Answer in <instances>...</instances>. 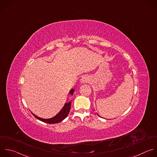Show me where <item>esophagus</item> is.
I'll use <instances>...</instances> for the list:
<instances>
[{"label":"esophagus","instance_id":"34e87169","mask_svg":"<svg viewBox=\"0 0 157 157\" xmlns=\"http://www.w3.org/2000/svg\"><path fill=\"white\" fill-rule=\"evenodd\" d=\"M88 81V78L86 76H83L82 77V78L81 79V83H85L87 82Z\"/></svg>","mask_w":157,"mask_h":157}]
</instances>
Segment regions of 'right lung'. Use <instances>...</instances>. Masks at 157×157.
Instances as JSON below:
<instances>
[{
  "label": "right lung",
  "instance_id": "add662e5",
  "mask_svg": "<svg viewBox=\"0 0 157 157\" xmlns=\"http://www.w3.org/2000/svg\"><path fill=\"white\" fill-rule=\"evenodd\" d=\"M74 92V89H71L70 91V93L71 94H73ZM71 101H70L67 103H65V105L64 106V107L62 109V110L54 117L52 118H49V119H43L41 118H39L37 116H36L34 114H33L32 113V114L38 120H40L41 121H43L44 123H48V124H56V123H58L61 122L62 121H63L65 118H66L67 117V116L68 115L70 111V109H71Z\"/></svg>",
  "mask_w": 157,
  "mask_h": 157
}]
</instances>
